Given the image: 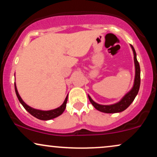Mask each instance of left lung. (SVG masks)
I'll return each mask as SVG.
<instances>
[{
	"mask_svg": "<svg viewBox=\"0 0 157 157\" xmlns=\"http://www.w3.org/2000/svg\"><path fill=\"white\" fill-rule=\"evenodd\" d=\"M132 50L133 51L134 54V63H135V80H134V84L132 88L129 92H127L125 95L121 98L118 102L113 104V105H100L91 99V97L89 95H88V99H89L90 103L92 105L95 107L96 109L100 111V112L105 113H121L122 111L125 110L132 103L134 99H135L136 96L138 94L140 86V64L137 60V54L135 50V48H133L132 45L130 44Z\"/></svg>",
	"mask_w": 157,
	"mask_h": 157,
	"instance_id": "obj_1",
	"label": "left lung"
}]
</instances>
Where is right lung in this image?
Returning <instances> with one entry per match:
<instances>
[{
	"instance_id": "1",
	"label": "right lung",
	"mask_w": 157,
	"mask_h": 157,
	"mask_svg": "<svg viewBox=\"0 0 157 157\" xmlns=\"http://www.w3.org/2000/svg\"><path fill=\"white\" fill-rule=\"evenodd\" d=\"M14 89L15 92H16V95L18 98V100L20 101V102L21 103V105L23 106V107L26 110L28 111L30 114H31L32 116H34L35 118H38L39 120H43V121H48L53 119V118H56V117L60 116L62 113H63V111L65 110L66 107H67V102L68 99V95L66 97L65 100H64L63 103L60 105V107H58V108L50 109V110H41V109H38L33 108V107H30L29 105H28L22 99L21 97L20 96V94L18 93L16 83L14 82Z\"/></svg>"
}]
</instances>
